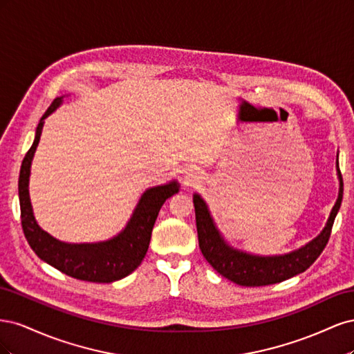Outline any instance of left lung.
Returning <instances> with one entry per match:
<instances>
[{"label":"left lung","instance_id":"1","mask_svg":"<svg viewBox=\"0 0 354 354\" xmlns=\"http://www.w3.org/2000/svg\"><path fill=\"white\" fill-rule=\"evenodd\" d=\"M337 169L339 177V194L334 208L330 211L325 229L316 239L303 246L301 250L281 257H255L232 250L220 238V234L211 220L205 202L201 199V196L195 195L194 203L196 214V229L202 255L205 257V260L221 276L242 286L272 285L306 272L325 250L330 236L332 226H334L337 212L341 207L342 190L344 189H342V176L338 167V159Z\"/></svg>","mask_w":354,"mask_h":354}]
</instances>
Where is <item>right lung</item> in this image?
Masks as SVG:
<instances>
[{"label":"right lung","mask_w":354,"mask_h":354,"mask_svg":"<svg viewBox=\"0 0 354 354\" xmlns=\"http://www.w3.org/2000/svg\"><path fill=\"white\" fill-rule=\"evenodd\" d=\"M60 102L62 97L56 99L42 115L37 127L35 140L26 152L22 167H20L19 201L20 220H22L25 238L41 260L56 267L62 273L75 277V279L97 283L120 281L140 266L147 252L149 242H151L158 212L169 196L177 194L178 185L173 181L169 185L146 190L125 230L108 242L71 245L50 236L47 232L38 226L34 214H32L28 181L30 160L38 146L44 120L57 108Z\"/></svg>","instance_id":"obj_1"}]
</instances>
